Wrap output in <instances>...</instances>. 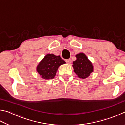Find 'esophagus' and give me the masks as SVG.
I'll list each match as a JSON object with an SVG mask.
<instances>
[{
	"label": "esophagus",
	"mask_w": 125,
	"mask_h": 125,
	"mask_svg": "<svg viewBox=\"0 0 125 125\" xmlns=\"http://www.w3.org/2000/svg\"><path fill=\"white\" fill-rule=\"evenodd\" d=\"M65 62L67 63V64H71L72 63V61L70 59H67V60H65Z\"/></svg>",
	"instance_id": "1"
}]
</instances>
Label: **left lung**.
<instances>
[{"instance_id":"obj_1","label":"left lung","mask_w":125,"mask_h":125,"mask_svg":"<svg viewBox=\"0 0 125 125\" xmlns=\"http://www.w3.org/2000/svg\"><path fill=\"white\" fill-rule=\"evenodd\" d=\"M77 60L73 61L72 66L78 77L82 79H85L93 72V65L88 60L86 55L80 53L75 56Z\"/></svg>"}]
</instances>
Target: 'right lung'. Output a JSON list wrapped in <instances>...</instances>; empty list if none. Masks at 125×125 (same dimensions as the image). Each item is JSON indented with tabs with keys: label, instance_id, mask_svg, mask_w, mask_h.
<instances>
[{
	"label": "right lung",
	"instance_id": "1",
	"mask_svg": "<svg viewBox=\"0 0 125 125\" xmlns=\"http://www.w3.org/2000/svg\"><path fill=\"white\" fill-rule=\"evenodd\" d=\"M65 63V62L60 56L47 54L38 64L37 72L43 79H53L56 76L58 67Z\"/></svg>",
	"mask_w": 125,
	"mask_h": 125
}]
</instances>
